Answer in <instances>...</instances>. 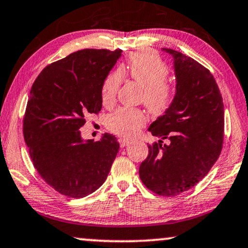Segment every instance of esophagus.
<instances>
[{
  "label": "esophagus",
  "mask_w": 248,
  "mask_h": 248,
  "mask_svg": "<svg viewBox=\"0 0 248 248\" xmlns=\"http://www.w3.org/2000/svg\"><path fill=\"white\" fill-rule=\"evenodd\" d=\"M119 144H120L121 147H124V146L129 145V140H124V139H119Z\"/></svg>",
  "instance_id": "1"
}]
</instances>
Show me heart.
<instances>
[{"label":"heart","instance_id":"heart-1","mask_svg":"<svg viewBox=\"0 0 248 248\" xmlns=\"http://www.w3.org/2000/svg\"><path fill=\"white\" fill-rule=\"evenodd\" d=\"M122 74H128L131 80L143 88L140 102L152 114H164L171 108L175 99V87L166 80L169 70L152 52H135L128 59L126 66L108 74L101 88V101L105 108H111L115 103ZM145 122L146 115L142 109L121 108L109 115L106 124L112 133L131 139L139 134Z\"/></svg>","mask_w":248,"mask_h":248}]
</instances>
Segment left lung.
Wrapping results in <instances>:
<instances>
[{"instance_id":"obj_1","label":"left lung","mask_w":248,"mask_h":248,"mask_svg":"<svg viewBox=\"0 0 248 248\" xmlns=\"http://www.w3.org/2000/svg\"><path fill=\"white\" fill-rule=\"evenodd\" d=\"M164 50L174 58L176 95L171 108L149 128L159 142L149 145L140 177L152 192L175 197L202 181L220 156L224 106L209 70L176 50Z\"/></svg>"}]
</instances>
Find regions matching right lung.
<instances>
[{"label": "right lung", "mask_w": 248, "mask_h": 248, "mask_svg": "<svg viewBox=\"0 0 248 248\" xmlns=\"http://www.w3.org/2000/svg\"><path fill=\"white\" fill-rule=\"evenodd\" d=\"M122 50L83 49L51 62L34 81L23 119L34 168L62 196L82 198L104 183L119 151L117 137L83 142L80 128L102 108L101 88Z\"/></svg>", "instance_id": "add662e5"}]
</instances>
